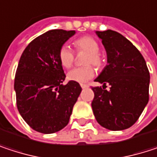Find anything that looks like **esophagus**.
<instances>
[{"mask_svg":"<svg viewBox=\"0 0 157 157\" xmlns=\"http://www.w3.org/2000/svg\"><path fill=\"white\" fill-rule=\"evenodd\" d=\"M81 87H82V89H84V88H87L88 85H87V84H84V83H81Z\"/></svg>","mask_w":157,"mask_h":157,"instance_id":"34e87169","label":"esophagus"}]
</instances>
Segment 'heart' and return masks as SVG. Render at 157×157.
I'll return each mask as SVG.
<instances>
[{
  "label": "heart",
  "instance_id": "b5f03b06",
  "mask_svg": "<svg viewBox=\"0 0 157 157\" xmlns=\"http://www.w3.org/2000/svg\"><path fill=\"white\" fill-rule=\"evenodd\" d=\"M74 45L75 50L80 52H88L85 58L83 67H76L70 70L67 74V78L70 81L76 82H85L93 78L95 75V70L92 65L94 64L97 68H101L104 64V60L99 53V44L95 39L91 36H83L75 41ZM58 57L61 64L65 68H70L75 62V52L68 44H63L59 49Z\"/></svg>",
  "mask_w": 157,
  "mask_h": 157
}]
</instances>
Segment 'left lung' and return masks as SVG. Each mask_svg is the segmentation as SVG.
<instances>
[{"mask_svg":"<svg viewBox=\"0 0 157 157\" xmlns=\"http://www.w3.org/2000/svg\"><path fill=\"white\" fill-rule=\"evenodd\" d=\"M107 54V65L92 87V108L103 127L120 131L131 127L139 118L149 100L150 75L146 63L130 41L117 32H96ZM110 90H105L106 83Z\"/></svg>","mask_w":157,"mask_h":157,"instance_id":"obj_1","label":"left lung"}]
</instances>
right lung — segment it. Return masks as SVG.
Returning a JSON list of instances; mask_svg holds the SVG:
<instances>
[{"mask_svg": "<svg viewBox=\"0 0 157 157\" xmlns=\"http://www.w3.org/2000/svg\"><path fill=\"white\" fill-rule=\"evenodd\" d=\"M75 31L51 30L33 40L23 51L14 79L17 108L33 130L52 134L68 123L82 88L69 81L59 61V49Z\"/></svg>", "mask_w": 157, "mask_h": 157, "instance_id": "right-lung-1", "label": "right lung"}]
</instances>
